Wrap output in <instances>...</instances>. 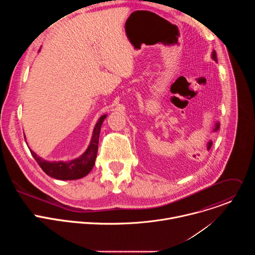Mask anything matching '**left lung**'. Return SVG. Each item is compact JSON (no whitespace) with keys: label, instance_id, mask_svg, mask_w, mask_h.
I'll list each match as a JSON object with an SVG mask.
<instances>
[{"label":"left lung","instance_id":"1","mask_svg":"<svg viewBox=\"0 0 255 255\" xmlns=\"http://www.w3.org/2000/svg\"><path fill=\"white\" fill-rule=\"evenodd\" d=\"M212 58H213L215 61H217V54H216V51H215V50L213 51V54H212Z\"/></svg>","mask_w":255,"mask_h":255}]
</instances>
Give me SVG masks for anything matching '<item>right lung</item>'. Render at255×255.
I'll use <instances>...</instances> for the list:
<instances>
[{
    "label": "right lung",
    "mask_w": 255,
    "mask_h": 255,
    "mask_svg": "<svg viewBox=\"0 0 255 255\" xmlns=\"http://www.w3.org/2000/svg\"><path fill=\"white\" fill-rule=\"evenodd\" d=\"M106 116L107 115L102 116L97 122L93 131V137L89 147L86 152L79 158L70 161H46L43 158L39 157L35 152L30 150L32 156L37 161L39 166L47 175L56 179L71 180L86 176L92 170L96 161L100 130Z\"/></svg>",
    "instance_id": "right-lung-1"
}]
</instances>
